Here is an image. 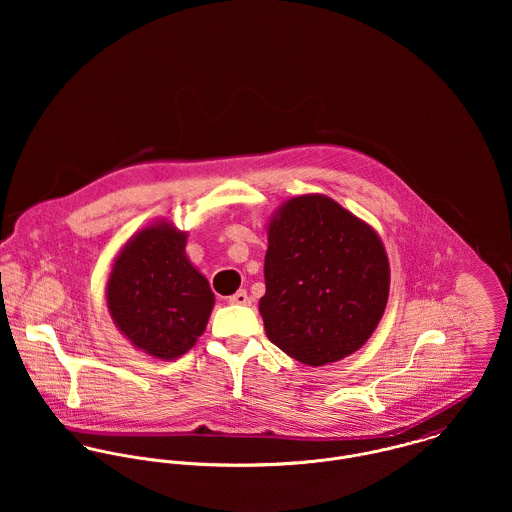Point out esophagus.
<instances>
[{"label": "esophagus", "mask_w": 512, "mask_h": 512, "mask_svg": "<svg viewBox=\"0 0 512 512\" xmlns=\"http://www.w3.org/2000/svg\"><path fill=\"white\" fill-rule=\"evenodd\" d=\"M228 301H230V303H234V305H248L252 299H250V295L244 292V290H238L234 295H230V297H228Z\"/></svg>", "instance_id": "obj_1"}]
</instances>
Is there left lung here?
Instances as JSON below:
<instances>
[{
    "instance_id": "1",
    "label": "left lung",
    "mask_w": 512,
    "mask_h": 512,
    "mask_svg": "<svg viewBox=\"0 0 512 512\" xmlns=\"http://www.w3.org/2000/svg\"><path fill=\"white\" fill-rule=\"evenodd\" d=\"M264 278L260 315L268 339L309 366L361 349L390 288L378 234L323 195L295 197L272 220Z\"/></svg>"
}]
</instances>
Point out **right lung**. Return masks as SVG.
<instances>
[{
  "instance_id": "right-lung-1",
  "label": "right lung",
  "mask_w": 512,
  "mask_h": 512,
  "mask_svg": "<svg viewBox=\"0 0 512 512\" xmlns=\"http://www.w3.org/2000/svg\"><path fill=\"white\" fill-rule=\"evenodd\" d=\"M106 299L120 331L157 359L187 353L215 305L209 282L185 256V234L165 222L147 226L124 246Z\"/></svg>"
}]
</instances>
